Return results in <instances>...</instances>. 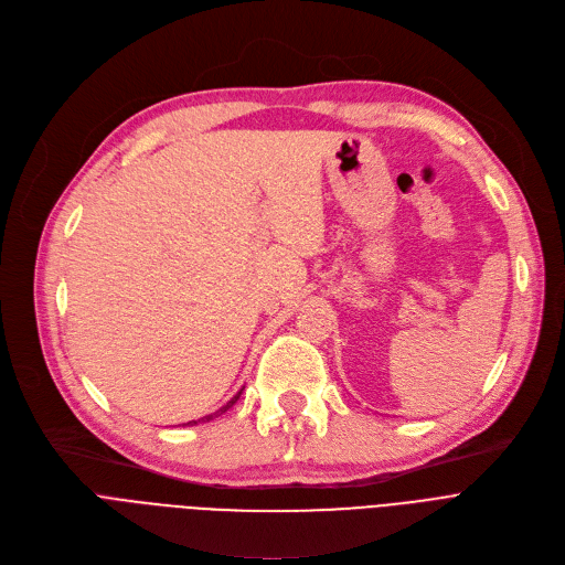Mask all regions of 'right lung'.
<instances>
[{
    "label": "right lung",
    "mask_w": 565,
    "mask_h": 565,
    "mask_svg": "<svg viewBox=\"0 0 565 565\" xmlns=\"http://www.w3.org/2000/svg\"><path fill=\"white\" fill-rule=\"evenodd\" d=\"M239 394H242V392H239ZM239 394H237V396H232V399H230V402H227V404H225V406H223V408H218V411H216V413H214V415H205V417H201V419H198V422H210V419H212V417H216V415H223V413H225V411H227V408H230V406H235V402H237V399H239ZM198 422H195V419H193V422H186V424H198Z\"/></svg>",
    "instance_id": "add662e5"
}]
</instances>
